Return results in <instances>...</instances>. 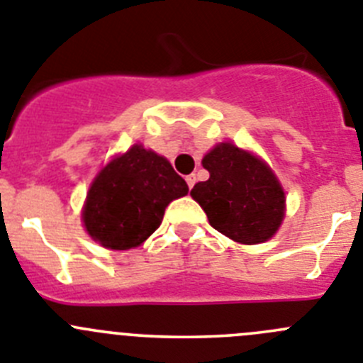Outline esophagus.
<instances>
[{
    "label": "esophagus",
    "mask_w": 363,
    "mask_h": 363,
    "mask_svg": "<svg viewBox=\"0 0 363 363\" xmlns=\"http://www.w3.org/2000/svg\"><path fill=\"white\" fill-rule=\"evenodd\" d=\"M185 179H187L189 189H192V187H194V184H196V174H189Z\"/></svg>",
    "instance_id": "esophagus-1"
}]
</instances>
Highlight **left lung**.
Here are the masks:
<instances>
[{"instance_id": "left-lung-1", "label": "left lung", "mask_w": 363, "mask_h": 363, "mask_svg": "<svg viewBox=\"0 0 363 363\" xmlns=\"http://www.w3.org/2000/svg\"><path fill=\"white\" fill-rule=\"evenodd\" d=\"M209 179L191 196L201 205L209 223L240 243H262L284 220L285 194L277 176L262 160L233 143H220L205 154Z\"/></svg>"}]
</instances>
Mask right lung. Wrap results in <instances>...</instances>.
<instances>
[{
	"instance_id": "right-lung-1",
	"label": "right lung",
	"mask_w": 363,
	"mask_h": 363,
	"mask_svg": "<svg viewBox=\"0 0 363 363\" xmlns=\"http://www.w3.org/2000/svg\"><path fill=\"white\" fill-rule=\"evenodd\" d=\"M187 192L185 179L163 156L134 145L96 176L83 223L107 249H133L158 229L167 205Z\"/></svg>"
}]
</instances>
